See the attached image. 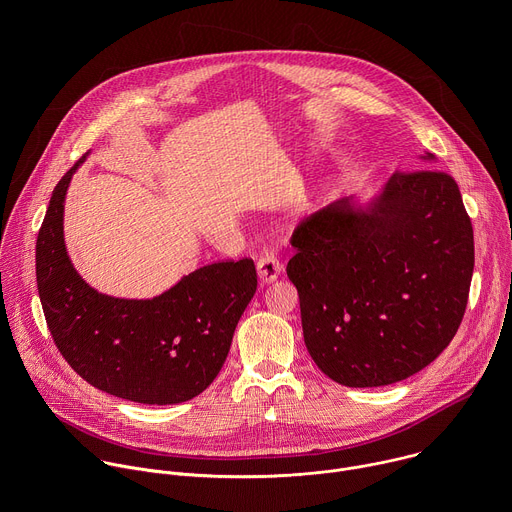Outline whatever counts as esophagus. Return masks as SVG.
I'll return each mask as SVG.
<instances>
[{
	"instance_id": "obj_1",
	"label": "esophagus",
	"mask_w": 512,
	"mask_h": 512,
	"mask_svg": "<svg viewBox=\"0 0 512 512\" xmlns=\"http://www.w3.org/2000/svg\"><path fill=\"white\" fill-rule=\"evenodd\" d=\"M281 271H283V265H281V261L273 253H263L257 259V273H259L263 283L275 281Z\"/></svg>"
}]
</instances>
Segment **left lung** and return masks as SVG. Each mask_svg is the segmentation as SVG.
Segmentation results:
<instances>
[{"instance_id": "obj_1", "label": "left lung", "mask_w": 512, "mask_h": 512, "mask_svg": "<svg viewBox=\"0 0 512 512\" xmlns=\"http://www.w3.org/2000/svg\"><path fill=\"white\" fill-rule=\"evenodd\" d=\"M291 245L285 271L300 294L306 348L332 381H403L456 336L474 231L450 174L399 170L367 208L342 198L304 218Z\"/></svg>"}]
</instances>
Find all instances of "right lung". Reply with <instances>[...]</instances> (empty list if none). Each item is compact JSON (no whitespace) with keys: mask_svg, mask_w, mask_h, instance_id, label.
I'll use <instances>...</instances> for the list:
<instances>
[{"mask_svg":"<svg viewBox=\"0 0 512 512\" xmlns=\"http://www.w3.org/2000/svg\"><path fill=\"white\" fill-rule=\"evenodd\" d=\"M79 164L56 184L36 241L38 294L52 340L99 391L145 405L188 401L223 369L255 296V263L245 257L204 265L154 300L99 294L72 267L62 235L64 196Z\"/></svg>","mask_w":512,"mask_h":512,"instance_id":"obj_1","label":"right lung"}]
</instances>
